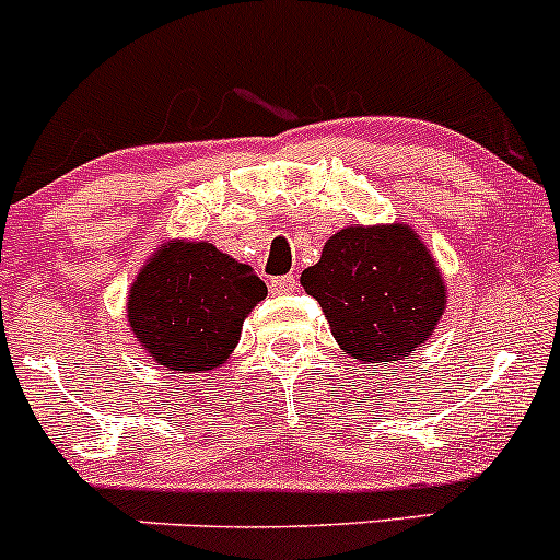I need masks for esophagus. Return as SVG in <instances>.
I'll list each match as a JSON object with an SVG mask.
<instances>
[{
  "mask_svg": "<svg viewBox=\"0 0 560 560\" xmlns=\"http://www.w3.org/2000/svg\"><path fill=\"white\" fill-rule=\"evenodd\" d=\"M295 290H298L295 276H276V279L270 281V292H273V295H292Z\"/></svg>",
  "mask_w": 560,
  "mask_h": 560,
  "instance_id": "esophagus-1",
  "label": "esophagus"
}]
</instances>
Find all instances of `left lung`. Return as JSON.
<instances>
[{
	"instance_id": "obj_1",
	"label": "left lung",
	"mask_w": 560,
	"mask_h": 560,
	"mask_svg": "<svg viewBox=\"0 0 560 560\" xmlns=\"http://www.w3.org/2000/svg\"><path fill=\"white\" fill-rule=\"evenodd\" d=\"M301 284L330 322L338 347L360 363L404 360L431 338L447 287L409 224L347 228L303 270Z\"/></svg>"
}]
</instances>
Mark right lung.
Returning <instances> with one entry per match:
<instances>
[{"label": "right lung", "instance_id": "obj_1", "mask_svg": "<svg viewBox=\"0 0 560 560\" xmlns=\"http://www.w3.org/2000/svg\"><path fill=\"white\" fill-rule=\"evenodd\" d=\"M268 287L206 241H167L129 287L127 319L140 347L175 374H202L233 354Z\"/></svg>", "mask_w": 560, "mask_h": 560}]
</instances>
